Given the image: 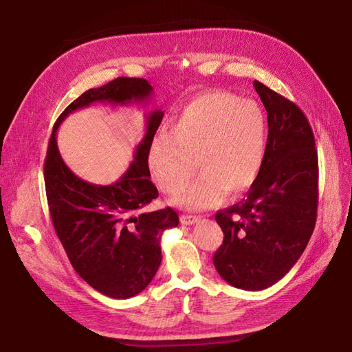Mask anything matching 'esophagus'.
I'll list each match as a JSON object with an SVG mask.
<instances>
[{"instance_id":"34e87169","label":"esophagus","mask_w":352,"mask_h":352,"mask_svg":"<svg viewBox=\"0 0 352 352\" xmlns=\"http://www.w3.org/2000/svg\"><path fill=\"white\" fill-rule=\"evenodd\" d=\"M198 216H192V214H182L180 218V222L183 223V226H192V223L198 222Z\"/></svg>"}]
</instances>
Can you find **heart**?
Here are the masks:
<instances>
[{
    "mask_svg": "<svg viewBox=\"0 0 352 352\" xmlns=\"http://www.w3.org/2000/svg\"><path fill=\"white\" fill-rule=\"evenodd\" d=\"M266 124L261 109L228 92H207L186 104L166 136L153 140L148 166L162 190L186 184L193 163L201 174L177 193L174 204L189 210L237 197L256 182L265 153Z\"/></svg>",
    "mask_w": 352,
    "mask_h": 352,
    "instance_id": "b5f03b06",
    "label": "heart"
}]
</instances>
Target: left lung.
Masks as SVG:
<instances>
[{
  "instance_id": "1",
  "label": "left lung",
  "mask_w": 352,
  "mask_h": 352,
  "mask_svg": "<svg viewBox=\"0 0 352 352\" xmlns=\"http://www.w3.org/2000/svg\"><path fill=\"white\" fill-rule=\"evenodd\" d=\"M267 142L246 197L216 213L223 242L213 265L243 290H263L286 275L307 246L318 213V151L302 110L260 81Z\"/></svg>"
}]
</instances>
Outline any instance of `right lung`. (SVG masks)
Wrapping results in <instances>:
<instances>
[{
    "label": "right lung",
    "mask_w": 352,
    "mask_h": 352,
    "mask_svg": "<svg viewBox=\"0 0 352 352\" xmlns=\"http://www.w3.org/2000/svg\"><path fill=\"white\" fill-rule=\"evenodd\" d=\"M151 94L153 86L145 78L129 77L89 89L58 116L43 164L51 221L72 267L89 286L116 300L138 295L151 283L162 263L163 231L178 226V214L170 207L146 210L159 197L149 178L148 151L164 111H149L146 133L133 163L109 186L87 183L74 174L58 153L56 133L66 116L78 109L94 102H144Z\"/></svg>",
    "instance_id": "right-lung-1"
}]
</instances>
